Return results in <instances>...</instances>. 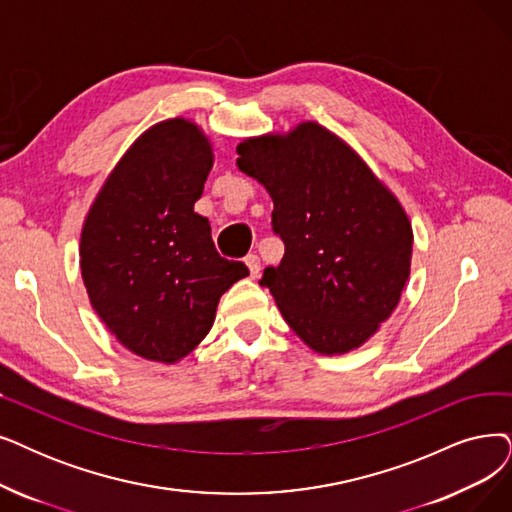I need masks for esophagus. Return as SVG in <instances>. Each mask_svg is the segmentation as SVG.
Segmentation results:
<instances>
[{"label": "esophagus", "mask_w": 512, "mask_h": 512, "mask_svg": "<svg viewBox=\"0 0 512 512\" xmlns=\"http://www.w3.org/2000/svg\"><path fill=\"white\" fill-rule=\"evenodd\" d=\"M245 264H248V269H250V277L256 279L260 275V258L256 254H248L245 256Z\"/></svg>", "instance_id": "obj_1"}]
</instances>
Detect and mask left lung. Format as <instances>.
I'll list each match as a JSON object with an SVG mask.
<instances>
[{"label":"left lung","mask_w":512,"mask_h":512,"mask_svg":"<svg viewBox=\"0 0 512 512\" xmlns=\"http://www.w3.org/2000/svg\"><path fill=\"white\" fill-rule=\"evenodd\" d=\"M237 153L239 170L269 191L285 243L260 285L315 353L359 349L393 315L410 277L414 233L399 199L317 121L245 138Z\"/></svg>","instance_id":"1"}]
</instances>
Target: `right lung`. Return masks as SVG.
<instances>
[{
    "label": "right lung",
    "instance_id": "right-lung-1",
    "mask_svg": "<svg viewBox=\"0 0 512 512\" xmlns=\"http://www.w3.org/2000/svg\"><path fill=\"white\" fill-rule=\"evenodd\" d=\"M214 166L185 117L140 134L98 191L79 241L92 309L138 357L176 363L208 336L220 296L250 271L222 258L193 206Z\"/></svg>",
    "mask_w": 512,
    "mask_h": 512
}]
</instances>
